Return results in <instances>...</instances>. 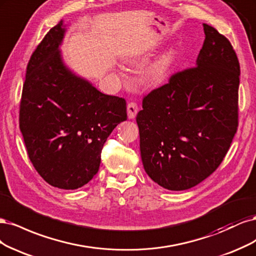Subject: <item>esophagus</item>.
<instances>
[{"label":"esophagus","mask_w":256,"mask_h":256,"mask_svg":"<svg viewBox=\"0 0 256 256\" xmlns=\"http://www.w3.org/2000/svg\"><path fill=\"white\" fill-rule=\"evenodd\" d=\"M138 112V105L135 102L128 104V119H134Z\"/></svg>","instance_id":"34e87169"}]
</instances>
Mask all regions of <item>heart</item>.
Masks as SVG:
<instances>
[{
  "instance_id": "heart-1",
  "label": "heart",
  "mask_w": 256,
  "mask_h": 256,
  "mask_svg": "<svg viewBox=\"0 0 256 256\" xmlns=\"http://www.w3.org/2000/svg\"><path fill=\"white\" fill-rule=\"evenodd\" d=\"M178 58L176 48L171 46L160 54L146 70V78L152 85L164 83L171 73Z\"/></svg>"
}]
</instances>
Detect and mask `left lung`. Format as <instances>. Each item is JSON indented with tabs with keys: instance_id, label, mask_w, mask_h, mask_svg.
Here are the masks:
<instances>
[{
	"instance_id": "left-lung-1",
	"label": "left lung",
	"mask_w": 256,
	"mask_h": 256,
	"mask_svg": "<svg viewBox=\"0 0 256 256\" xmlns=\"http://www.w3.org/2000/svg\"><path fill=\"white\" fill-rule=\"evenodd\" d=\"M203 28L196 67L152 90L136 117L144 168L168 190H185L208 178L238 126L237 55L216 28L205 23Z\"/></svg>"
}]
</instances>
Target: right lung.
I'll use <instances>...</instances> for the list:
<instances>
[{
  "mask_svg": "<svg viewBox=\"0 0 256 256\" xmlns=\"http://www.w3.org/2000/svg\"><path fill=\"white\" fill-rule=\"evenodd\" d=\"M64 32L62 20L32 54L19 123L40 176L69 190L96 174L107 137L128 116L124 98L102 94L64 64L60 50Z\"/></svg>",
  "mask_w": 256,
  "mask_h": 256,
  "instance_id": "add662e5",
  "label": "right lung"
}]
</instances>
